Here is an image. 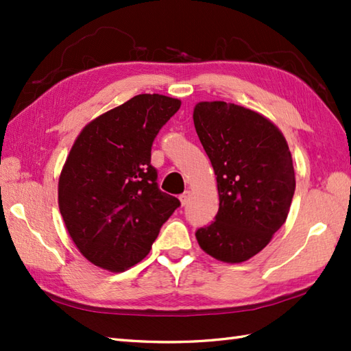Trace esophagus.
I'll return each mask as SVG.
<instances>
[{
  "label": "esophagus",
  "instance_id": "esophagus-1",
  "mask_svg": "<svg viewBox=\"0 0 351 351\" xmlns=\"http://www.w3.org/2000/svg\"><path fill=\"white\" fill-rule=\"evenodd\" d=\"M190 197H191V193L187 190V191H184L182 193V195L180 196V200H181V205L182 206H185V205H187L189 204V200H190Z\"/></svg>",
  "mask_w": 351,
  "mask_h": 351
}]
</instances>
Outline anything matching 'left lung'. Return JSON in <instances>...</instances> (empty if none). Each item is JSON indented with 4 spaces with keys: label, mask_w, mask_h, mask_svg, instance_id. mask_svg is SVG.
I'll use <instances>...</instances> for the list:
<instances>
[{
    "label": "left lung",
    "mask_w": 351,
    "mask_h": 351,
    "mask_svg": "<svg viewBox=\"0 0 351 351\" xmlns=\"http://www.w3.org/2000/svg\"><path fill=\"white\" fill-rule=\"evenodd\" d=\"M193 121L214 173L219 213L196 232L208 255L228 264L255 256L285 223L295 190L293 156L270 119L225 101L197 102Z\"/></svg>",
    "instance_id": "obj_1"
}]
</instances>
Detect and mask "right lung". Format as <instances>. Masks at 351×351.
<instances>
[{
	"mask_svg": "<svg viewBox=\"0 0 351 351\" xmlns=\"http://www.w3.org/2000/svg\"><path fill=\"white\" fill-rule=\"evenodd\" d=\"M181 107L158 93L137 95L87 123L58 178V208L87 261L125 271L143 259L178 206L151 166L154 138Z\"/></svg>",
	"mask_w": 351,
	"mask_h": 351,
	"instance_id": "1",
	"label": "right lung"
}]
</instances>
